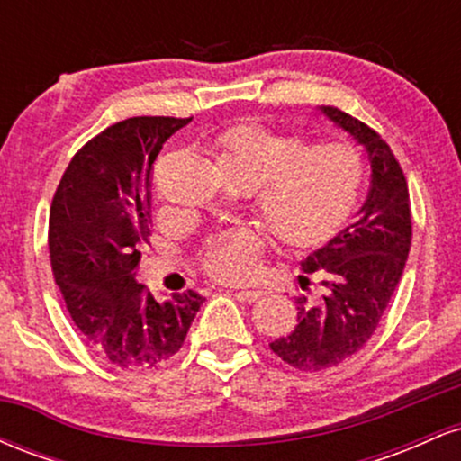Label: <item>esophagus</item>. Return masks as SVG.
I'll use <instances>...</instances> for the list:
<instances>
[{
	"label": "esophagus",
	"instance_id": "1",
	"mask_svg": "<svg viewBox=\"0 0 461 461\" xmlns=\"http://www.w3.org/2000/svg\"><path fill=\"white\" fill-rule=\"evenodd\" d=\"M264 294H267L264 290H236V297L240 301H258Z\"/></svg>",
	"mask_w": 461,
	"mask_h": 461
}]
</instances>
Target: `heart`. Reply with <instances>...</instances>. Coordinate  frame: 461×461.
<instances>
[{
	"label": "heart",
	"instance_id": "1",
	"mask_svg": "<svg viewBox=\"0 0 461 461\" xmlns=\"http://www.w3.org/2000/svg\"><path fill=\"white\" fill-rule=\"evenodd\" d=\"M219 164L240 188L253 190V210L288 247H319L356 212L364 162L353 147L322 142L305 147L299 136L258 123L234 125L219 139ZM264 234L238 227L214 236L201 267L216 282L240 284L260 267Z\"/></svg>",
	"mask_w": 461,
	"mask_h": 461
}]
</instances>
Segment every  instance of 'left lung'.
Returning a JSON list of instances; mask_svg holds the SVG:
<instances>
[{
  "mask_svg": "<svg viewBox=\"0 0 461 461\" xmlns=\"http://www.w3.org/2000/svg\"><path fill=\"white\" fill-rule=\"evenodd\" d=\"M321 110L364 145L373 173L356 223L301 262V288L310 284L308 275H316L325 285L322 299L312 305L294 297L297 325L271 342L275 356L308 373L338 366L366 345L401 282L411 245L410 190L388 142L340 108Z\"/></svg>",
  "mask_w": 461,
  "mask_h": 461,
  "instance_id": "left-lung-1",
  "label": "left lung"
}]
</instances>
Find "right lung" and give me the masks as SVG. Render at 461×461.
Instances as JSON below:
<instances>
[{"mask_svg":"<svg viewBox=\"0 0 461 461\" xmlns=\"http://www.w3.org/2000/svg\"><path fill=\"white\" fill-rule=\"evenodd\" d=\"M190 119L134 116L110 125L68 162L50 212L54 279L77 330L116 368H156L184 345L203 297L156 301L134 279L151 236V171Z\"/></svg>","mask_w":461,"mask_h":461,"instance_id":"add662e5","label":"right lung"}]
</instances>
